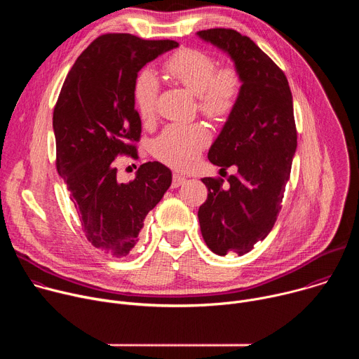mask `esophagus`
<instances>
[{
    "mask_svg": "<svg viewBox=\"0 0 359 359\" xmlns=\"http://www.w3.org/2000/svg\"><path fill=\"white\" fill-rule=\"evenodd\" d=\"M186 182V177L180 173H173V179H172V187H179Z\"/></svg>",
    "mask_w": 359,
    "mask_h": 359,
    "instance_id": "obj_1",
    "label": "esophagus"
}]
</instances>
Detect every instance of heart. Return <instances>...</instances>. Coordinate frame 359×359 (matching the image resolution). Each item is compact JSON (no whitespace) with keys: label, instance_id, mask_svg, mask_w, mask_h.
I'll use <instances>...</instances> for the list:
<instances>
[{"label":"heart","instance_id":"obj_1","mask_svg":"<svg viewBox=\"0 0 359 359\" xmlns=\"http://www.w3.org/2000/svg\"><path fill=\"white\" fill-rule=\"evenodd\" d=\"M165 75L196 95L198 111L212 121L227 119L237 108L243 78L233 65L219 67L217 60L198 48H182L162 65ZM159 82L150 71H142L133 82V102L143 122L155 119L158 112ZM210 140L201 123L169 125L153 142V155L177 168H190Z\"/></svg>","mask_w":359,"mask_h":359}]
</instances>
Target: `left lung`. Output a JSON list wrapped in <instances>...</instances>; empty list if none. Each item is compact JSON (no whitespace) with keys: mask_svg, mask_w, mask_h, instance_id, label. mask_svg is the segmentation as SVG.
Returning a JSON list of instances; mask_svg holds the SVG:
<instances>
[{"mask_svg":"<svg viewBox=\"0 0 359 359\" xmlns=\"http://www.w3.org/2000/svg\"><path fill=\"white\" fill-rule=\"evenodd\" d=\"M197 35L231 57L243 78L236 111L209 150V161L226 172L224 184L204 177L209 194L198 209L201 236L219 254L243 255L264 240L281 210L297 149L292 95L284 72L248 36L230 28H210Z\"/></svg>","mask_w":359,"mask_h":359,"instance_id":"8db88e82","label":"left lung"}]
</instances>
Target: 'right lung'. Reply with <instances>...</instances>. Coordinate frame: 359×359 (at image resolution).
<instances>
[{"instance_id": "right-lung-1", "label": "right lung", "mask_w": 359, "mask_h": 359, "mask_svg": "<svg viewBox=\"0 0 359 359\" xmlns=\"http://www.w3.org/2000/svg\"><path fill=\"white\" fill-rule=\"evenodd\" d=\"M177 45L132 34L97 36L68 72L54 108L58 175L88 241L116 259L136 245L144 217L172 183V172L159 162L140 165L135 179L119 183L115 162L122 155L139 159L137 72Z\"/></svg>"}]
</instances>
